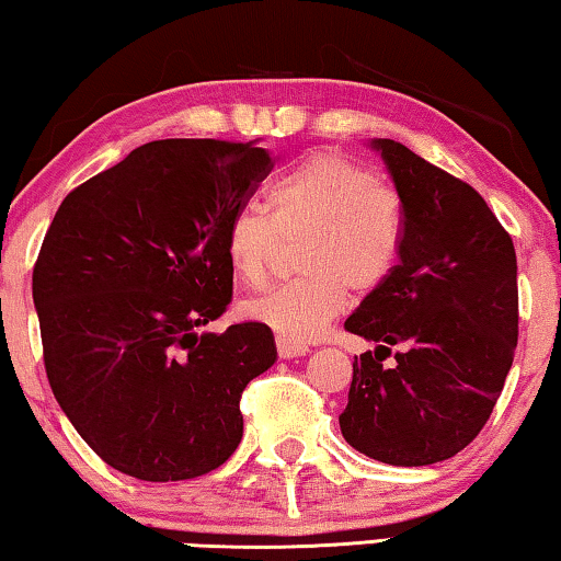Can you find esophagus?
I'll list each match as a JSON object with an SVG mask.
<instances>
[{
    "instance_id": "34e87169",
    "label": "esophagus",
    "mask_w": 561,
    "mask_h": 561,
    "mask_svg": "<svg viewBox=\"0 0 561 561\" xmlns=\"http://www.w3.org/2000/svg\"><path fill=\"white\" fill-rule=\"evenodd\" d=\"M275 346H278L280 359H298V356H306L308 352H311L306 344H294V341L280 339V336H278V341H275Z\"/></svg>"
}]
</instances>
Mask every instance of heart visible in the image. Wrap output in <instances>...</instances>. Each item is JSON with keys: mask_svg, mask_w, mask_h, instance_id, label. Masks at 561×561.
I'll use <instances>...</instances> for the list:
<instances>
[{"mask_svg": "<svg viewBox=\"0 0 561 561\" xmlns=\"http://www.w3.org/2000/svg\"><path fill=\"white\" fill-rule=\"evenodd\" d=\"M267 217L245 207L225 232L234 278L261 288L271 275L278 240L298 245L300 278L240 306L248 321L280 339L306 344L346 306L348 288L367 294L394 271L404 215L394 190L339 153H313L278 176L265 194Z\"/></svg>", "mask_w": 561, "mask_h": 561, "instance_id": "heart-1", "label": "heart"}]
</instances>
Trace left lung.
Returning <instances> with one entry per match:
<instances>
[{
    "label": "left lung",
    "instance_id": "obj_1",
    "mask_svg": "<svg viewBox=\"0 0 561 561\" xmlns=\"http://www.w3.org/2000/svg\"><path fill=\"white\" fill-rule=\"evenodd\" d=\"M397 197L400 263L344 329L375 341L354 356L341 435L389 466H433L491 417L518 339L516 250L473 186L392 139H371ZM400 345L394 365L380 362Z\"/></svg>",
    "mask_w": 561,
    "mask_h": 561
}]
</instances>
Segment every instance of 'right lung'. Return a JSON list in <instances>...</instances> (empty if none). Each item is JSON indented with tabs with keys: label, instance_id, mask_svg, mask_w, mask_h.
<instances>
[{
	"label": "right lung",
	"instance_id": "1",
	"mask_svg": "<svg viewBox=\"0 0 561 561\" xmlns=\"http://www.w3.org/2000/svg\"><path fill=\"white\" fill-rule=\"evenodd\" d=\"M267 172L255 141H151L55 213L32 271L45 371L121 473L186 481L240 445L242 389L278 359L273 331L202 329L232 298L227 225Z\"/></svg>",
	"mask_w": 561,
	"mask_h": 561
}]
</instances>
